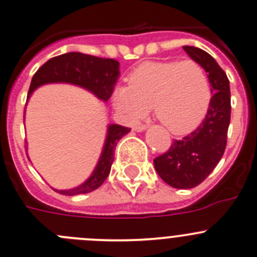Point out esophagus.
<instances>
[{
	"label": "esophagus",
	"mask_w": 257,
	"mask_h": 257,
	"mask_svg": "<svg viewBox=\"0 0 257 257\" xmlns=\"http://www.w3.org/2000/svg\"><path fill=\"white\" fill-rule=\"evenodd\" d=\"M147 129V125H145V124H141V125H136L134 126V131L136 132H143Z\"/></svg>",
	"instance_id": "1"
}]
</instances>
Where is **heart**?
<instances>
[{
    "mask_svg": "<svg viewBox=\"0 0 257 257\" xmlns=\"http://www.w3.org/2000/svg\"><path fill=\"white\" fill-rule=\"evenodd\" d=\"M119 86L112 105L132 123L152 107L156 117L174 134L193 132L209 110L212 86L204 67L195 61L146 62Z\"/></svg>",
    "mask_w": 257,
    "mask_h": 257,
    "instance_id": "heart-1",
    "label": "heart"
}]
</instances>
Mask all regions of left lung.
<instances>
[{
  "label": "left lung",
  "mask_w": 257,
  "mask_h": 257,
  "mask_svg": "<svg viewBox=\"0 0 257 257\" xmlns=\"http://www.w3.org/2000/svg\"><path fill=\"white\" fill-rule=\"evenodd\" d=\"M193 61L204 67L212 86V101L196 131L174 141L171 147L153 160L165 183L175 189H191L209 176L220 161L227 145L231 121V92L226 72L210 54L196 47H183Z\"/></svg>",
  "instance_id": "left-lung-1"
}]
</instances>
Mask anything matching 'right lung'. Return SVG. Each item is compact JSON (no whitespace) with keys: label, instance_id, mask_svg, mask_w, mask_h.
<instances>
[{"label":"right lung","instance_id":"obj_1","mask_svg":"<svg viewBox=\"0 0 257 257\" xmlns=\"http://www.w3.org/2000/svg\"><path fill=\"white\" fill-rule=\"evenodd\" d=\"M119 62L110 58H99V57L88 56L83 53L71 52L54 57L45 62L33 76L30 88H29L28 100L30 95L38 87L47 83H71L80 86L90 91L97 99L106 102L110 99L117 77L120 76ZM131 129L126 126L110 124L107 125L106 138H105L102 152L95 170L85 183L68 190H56L63 195H80L96 190L102 185L106 177L109 176L112 161H114V151L117 142L128 134Z\"/></svg>","mask_w":257,"mask_h":257}]
</instances>
